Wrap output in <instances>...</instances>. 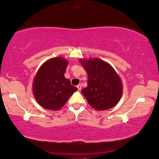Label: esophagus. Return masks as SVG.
I'll use <instances>...</instances> for the list:
<instances>
[{
	"instance_id": "34e87169",
	"label": "esophagus",
	"mask_w": 159,
	"mask_h": 159,
	"mask_svg": "<svg viewBox=\"0 0 159 159\" xmlns=\"http://www.w3.org/2000/svg\"><path fill=\"white\" fill-rule=\"evenodd\" d=\"M77 89H78V90H79V91H80V90L82 89V86H81V84H78L77 86Z\"/></svg>"
}]
</instances>
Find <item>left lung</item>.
<instances>
[{"mask_svg": "<svg viewBox=\"0 0 159 159\" xmlns=\"http://www.w3.org/2000/svg\"><path fill=\"white\" fill-rule=\"evenodd\" d=\"M80 62L88 75L87 86L82 92L90 106L99 111L116 106L122 96L123 85L112 66L99 58L80 59Z\"/></svg>", "mask_w": 159, "mask_h": 159, "instance_id": "left-lung-1", "label": "left lung"}]
</instances>
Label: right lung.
<instances>
[{"mask_svg":"<svg viewBox=\"0 0 159 159\" xmlns=\"http://www.w3.org/2000/svg\"><path fill=\"white\" fill-rule=\"evenodd\" d=\"M68 61L62 57L49 59L39 68L33 82L34 97L40 106L58 110L77 90L65 77Z\"/></svg>","mask_w":159,"mask_h":159,"instance_id":"obj_1","label":"right lung"}]
</instances>
